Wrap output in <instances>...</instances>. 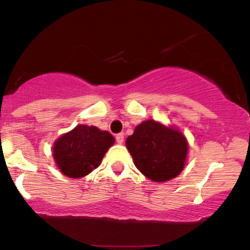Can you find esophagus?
I'll return each instance as SVG.
<instances>
[{"mask_svg": "<svg viewBox=\"0 0 250 250\" xmlns=\"http://www.w3.org/2000/svg\"><path fill=\"white\" fill-rule=\"evenodd\" d=\"M123 141H125V134H123V133L117 134L116 135V142L119 143V145H122Z\"/></svg>", "mask_w": 250, "mask_h": 250, "instance_id": "34e87169", "label": "esophagus"}]
</instances>
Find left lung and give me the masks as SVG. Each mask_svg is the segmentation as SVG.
<instances>
[{
  "label": "left lung",
  "instance_id": "left-lung-1",
  "mask_svg": "<svg viewBox=\"0 0 250 250\" xmlns=\"http://www.w3.org/2000/svg\"><path fill=\"white\" fill-rule=\"evenodd\" d=\"M125 147L135 166L154 182L173 180L185 169L188 141L173 125L147 120L136 125L125 140Z\"/></svg>",
  "mask_w": 250,
  "mask_h": 250
}]
</instances>
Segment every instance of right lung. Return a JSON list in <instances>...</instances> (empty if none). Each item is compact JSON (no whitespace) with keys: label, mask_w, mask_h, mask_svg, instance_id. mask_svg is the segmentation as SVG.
<instances>
[{"label":"right lung","mask_w":250,"mask_h":250,"mask_svg":"<svg viewBox=\"0 0 250 250\" xmlns=\"http://www.w3.org/2000/svg\"><path fill=\"white\" fill-rule=\"evenodd\" d=\"M115 143L109 131L95 125H79L54 142L53 157L65 176L80 179L101 165L108 149Z\"/></svg>","instance_id":"right-lung-1"}]
</instances>
